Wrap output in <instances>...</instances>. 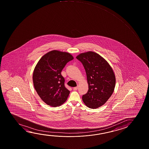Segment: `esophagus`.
Listing matches in <instances>:
<instances>
[{
	"instance_id": "1",
	"label": "esophagus",
	"mask_w": 149,
	"mask_h": 149,
	"mask_svg": "<svg viewBox=\"0 0 149 149\" xmlns=\"http://www.w3.org/2000/svg\"><path fill=\"white\" fill-rule=\"evenodd\" d=\"M78 89V87H74L73 90H77Z\"/></svg>"
}]
</instances>
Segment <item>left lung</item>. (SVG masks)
<instances>
[{"instance_id":"left-lung-1","label":"left lung","mask_w":149,"mask_h":149,"mask_svg":"<svg viewBox=\"0 0 149 149\" xmlns=\"http://www.w3.org/2000/svg\"><path fill=\"white\" fill-rule=\"evenodd\" d=\"M76 58L85 69L88 92L83 95V102L90 109L103 105L114 90L116 78L110 64L99 54L88 51L79 54Z\"/></svg>"}]
</instances>
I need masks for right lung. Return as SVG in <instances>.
Here are the masks:
<instances>
[{"instance_id": "1", "label": "right lung", "mask_w": 149, "mask_h": 149, "mask_svg": "<svg viewBox=\"0 0 149 149\" xmlns=\"http://www.w3.org/2000/svg\"><path fill=\"white\" fill-rule=\"evenodd\" d=\"M74 59L66 52L52 50L39 60L33 74L35 89L44 102L56 107L65 102L70 91L64 86L61 71L66 63Z\"/></svg>"}]
</instances>
